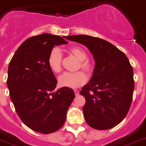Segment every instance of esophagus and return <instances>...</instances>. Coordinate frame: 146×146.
<instances>
[{
  "label": "esophagus",
  "instance_id": "obj_1",
  "mask_svg": "<svg viewBox=\"0 0 146 146\" xmlns=\"http://www.w3.org/2000/svg\"><path fill=\"white\" fill-rule=\"evenodd\" d=\"M74 93H75L76 96H78V95H79V90H74Z\"/></svg>",
  "mask_w": 146,
  "mask_h": 146
}]
</instances>
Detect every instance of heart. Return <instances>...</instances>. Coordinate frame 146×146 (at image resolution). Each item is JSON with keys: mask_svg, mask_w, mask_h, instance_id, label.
Returning <instances> with one entry per match:
<instances>
[{"mask_svg": "<svg viewBox=\"0 0 146 146\" xmlns=\"http://www.w3.org/2000/svg\"><path fill=\"white\" fill-rule=\"evenodd\" d=\"M70 54L79 60L76 70L82 69L88 74L92 76L95 70L94 62L88 57L86 50L80 46H72L68 50ZM47 63L50 70L55 73H59L62 70V54L58 49H53L50 52ZM87 82V76L83 72L78 71L74 73H64L58 78V84L61 87L68 88H78Z\"/></svg>", "mask_w": 146, "mask_h": 146, "instance_id": "obj_1", "label": "heart"}]
</instances>
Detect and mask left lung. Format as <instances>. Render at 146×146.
Wrapping results in <instances>:
<instances>
[{
    "instance_id": "left-lung-1",
    "label": "left lung",
    "mask_w": 146,
    "mask_h": 146,
    "mask_svg": "<svg viewBox=\"0 0 146 146\" xmlns=\"http://www.w3.org/2000/svg\"><path fill=\"white\" fill-rule=\"evenodd\" d=\"M67 39L87 46L95 60L91 79L79 93L85 98V121L97 130L113 128L123 120L131 105L134 80L129 60L114 45L100 38L78 35Z\"/></svg>"
}]
</instances>
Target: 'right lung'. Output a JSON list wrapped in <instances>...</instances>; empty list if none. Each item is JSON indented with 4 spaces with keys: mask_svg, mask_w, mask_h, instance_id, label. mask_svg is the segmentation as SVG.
<instances>
[{
    "mask_svg": "<svg viewBox=\"0 0 146 146\" xmlns=\"http://www.w3.org/2000/svg\"><path fill=\"white\" fill-rule=\"evenodd\" d=\"M66 44L58 35L32 36L18 47L9 64L7 83L11 100L22 122L38 133H51L62 128L75 98L70 88L52 92L57 80L47 63L52 48Z\"/></svg>",
    "mask_w": 146,
    "mask_h": 146,
    "instance_id": "right-lung-1",
    "label": "right lung"
}]
</instances>
